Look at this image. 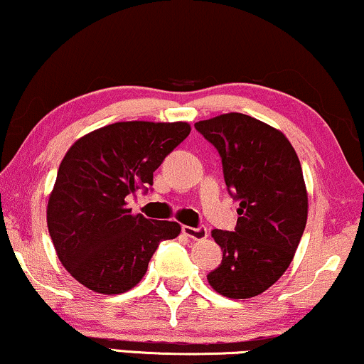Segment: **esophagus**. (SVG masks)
<instances>
[{
  "label": "esophagus",
  "mask_w": 364,
  "mask_h": 364,
  "mask_svg": "<svg viewBox=\"0 0 364 364\" xmlns=\"http://www.w3.org/2000/svg\"><path fill=\"white\" fill-rule=\"evenodd\" d=\"M182 233L186 235V237L192 238V240H204V238H208L206 226H198V228H192V226H182Z\"/></svg>",
  "instance_id": "esophagus-1"
}]
</instances>
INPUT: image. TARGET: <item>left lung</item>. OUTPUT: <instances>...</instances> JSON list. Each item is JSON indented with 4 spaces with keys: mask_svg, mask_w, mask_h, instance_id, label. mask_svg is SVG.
I'll return each mask as SVG.
<instances>
[{
    "mask_svg": "<svg viewBox=\"0 0 364 364\" xmlns=\"http://www.w3.org/2000/svg\"><path fill=\"white\" fill-rule=\"evenodd\" d=\"M218 149L230 194L240 200L235 232L213 230L223 250L211 288L233 300L257 296L284 274L309 216L296 151L276 127L230 112L194 124Z\"/></svg>",
    "mask_w": 364,
    "mask_h": 364,
    "instance_id": "left-lung-1",
    "label": "left lung"
}]
</instances>
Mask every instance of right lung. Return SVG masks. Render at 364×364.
Here are the masks:
<instances>
[{"label": "right lung", "instance_id": "obj_1", "mask_svg": "<svg viewBox=\"0 0 364 364\" xmlns=\"http://www.w3.org/2000/svg\"><path fill=\"white\" fill-rule=\"evenodd\" d=\"M187 122H115L81 136L59 165L47 203V228L66 271L100 294L129 291L146 274L175 221L132 215L127 198L153 183V172L189 136Z\"/></svg>", "mask_w": 364, "mask_h": 364}]
</instances>
